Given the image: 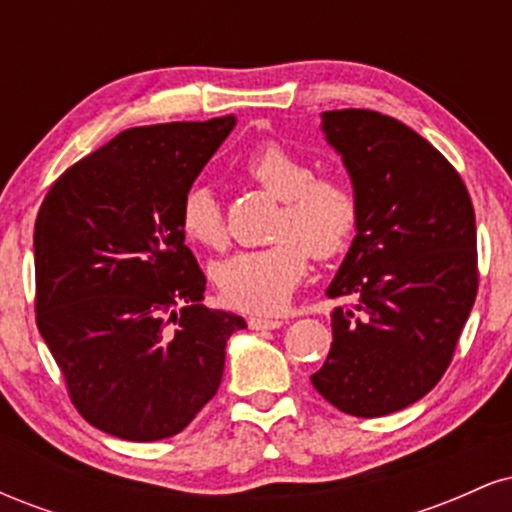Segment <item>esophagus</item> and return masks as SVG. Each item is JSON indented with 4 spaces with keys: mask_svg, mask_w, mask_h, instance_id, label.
Instances as JSON below:
<instances>
[{
    "mask_svg": "<svg viewBox=\"0 0 512 512\" xmlns=\"http://www.w3.org/2000/svg\"><path fill=\"white\" fill-rule=\"evenodd\" d=\"M248 325L250 330H279L284 322L279 317H260V315H252L248 317Z\"/></svg>",
    "mask_w": 512,
    "mask_h": 512,
    "instance_id": "esophagus-1",
    "label": "esophagus"
}]
</instances>
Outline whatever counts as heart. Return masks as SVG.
<instances>
[{"mask_svg": "<svg viewBox=\"0 0 512 512\" xmlns=\"http://www.w3.org/2000/svg\"><path fill=\"white\" fill-rule=\"evenodd\" d=\"M243 173L281 199L269 248L240 250L211 269L223 303L245 313H274L308 274V257L334 260L356 236L361 204L339 175H315L313 163L279 144L250 151ZM180 231L199 248L219 250L228 231L219 197L207 185H192L180 199Z\"/></svg>", "mask_w": 512, "mask_h": 512, "instance_id": "obj_1", "label": "heart"}]
</instances>
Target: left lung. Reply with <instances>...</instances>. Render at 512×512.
Wrapping results in <instances>:
<instances>
[{"mask_svg":"<svg viewBox=\"0 0 512 512\" xmlns=\"http://www.w3.org/2000/svg\"><path fill=\"white\" fill-rule=\"evenodd\" d=\"M361 204L356 238L327 289L325 366L310 375L351 416H385L431 392L455 356L479 289L467 187L436 146L375 110L322 115Z\"/></svg>","mask_w":512,"mask_h":512,"instance_id":"1","label":"left lung"}]
</instances>
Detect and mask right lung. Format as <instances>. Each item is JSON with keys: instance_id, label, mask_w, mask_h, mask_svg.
<instances>
[{"instance_id": "right-lung-1", "label": "right lung", "mask_w": 512, "mask_h": 512, "mask_svg": "<svg viewBox=\"0 0 512 512\" xmlns=\"http://www.w3.org/2000/svg\"><path fill=\"white\" fill-rule=\"evenodd\" d=\"M236 120L132 127L52 182L35 219V322L72 404L115 438L180 433L221 385L240 315L211 310L180 199Z\"/></svg>"}]
</instances>
